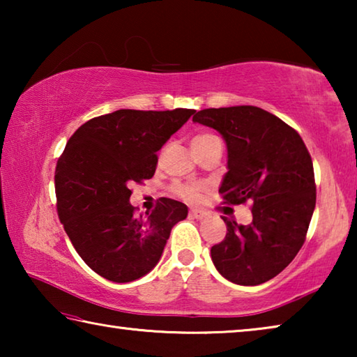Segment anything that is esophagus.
<instances>
[{
	"label": "esophagus",
	"mask_w": 357,
	"mask_h": 357,
	"mask_svg": "<svg viewBox=\"0 0 357 357\" xmlns=\"http://www.w3.org/2000/svg\"><path fill=\"white\" fill-rule=\"evenodd\" d=\"M190 215L193 219H203V217H206V213L202 209H190Z\"/></svg>",
	"instance_id": "esophagus-1"
}]
</instances>
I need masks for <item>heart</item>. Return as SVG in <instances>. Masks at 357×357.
I'll return each instance as SVG.
<instances>
[{
  "label": "heart",
  "mask_w": 357,
  "mask_h": 357,
  "mask_svg": "<svg viewBox=\"0 0 357 357\" xmlns=\"http://www.w3.org/2000/svg\"><path fill=\"white\" fill-rule=\"evenodd\" d=\"M213 138H215V135H213V134H200V135H197L195 138H193L192 146H195V144H202V143L208 142V140H213ZM174 192H176L179 197L187 198V200H193V198H195L197 193H198V187L197 185H187V184H176V185H174Z\"/></svg>",
  "instance_id": "b5f03b06"
}]
</instances>
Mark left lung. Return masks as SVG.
Instances as JSON below:
<instances>
[{
	"instance_id": "left-lung-1",
	"label": "left lung",
	"mask_w": 357,
	"mask_h": 357,
	"mask_svg": "<svg viewBox=\"0 0 357 357\" xmlns=\"http://www.w3.org/2000/svg\"><path fill=\"white\" fill-rule=\"evenodd\" d=\"M192 121L215 129L227 143L223 203L252 202L249 225L222 217L227 236L211 247L215 269L236 285L274 279L298 255L315 209L309 151L293 128L253 105L206 108Z\"/></svg>"
}]
</instances>
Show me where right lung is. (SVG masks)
I'll list each match as a JSON object with an SVG mask.
<instances>
[{
	"mask_svg": "<svg viewBox=\"0 0 357 357\" xmlns=\"http://www.w3.org/2000/svg\"><path fill=\"white\" fill-rule=\"evenodd\" d=\"M195 110H116L89 119L69 138L55 172L59 220L78 255L107 280L126 283L159 263L184 203L160 198L135 214L132 183L154 176L157 151Z\"/></svg>",
	"mask_w": 357,
	"mask_h": 357,
	"instance_id": "obj_1",
	"label": "right lung"
}]
</instances>
